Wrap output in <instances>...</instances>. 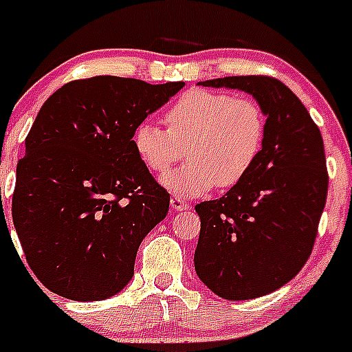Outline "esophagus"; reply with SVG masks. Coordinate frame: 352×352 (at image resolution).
I'll use <instances>...</instances> for the list:
<instances>
[{
	"label": "esophagus",
	"mask_w": 352,
	"mask_h": 352,
	"mask_svg": "<svg viewBox=\"0 0 352 352\" xmlns=\"http://www.w3.org/2000/svg\"><path fill=\"white\" fill-rule=\"evenodd\" d=\"M170 208H173L174 211L188 210V203H186L185 199H182V197H173L170 199Z\"/></svg>",
	"instance_id": "obj_1"
}]
</instances>
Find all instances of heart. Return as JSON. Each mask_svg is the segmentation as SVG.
<instances>
[{
    "label": "heart",
    "instance_id": "heart-1",
    "mask_svg": "<svg viewBox=\"0 0 352 352\" xmlns=\"http://www.w3.org/2000/svg\"><path fill=\"white\" fill-rule=\"evenodd\" d=\"M167 129L141 121L133 130V148L149 170L164 174L170 192L186 197L238 185L254 169L266 139V116L247 96L226 91H186L166 111Z\"/></svg>",
    "mask_w": 352,
    "mask_h": 352
}]
</instances>
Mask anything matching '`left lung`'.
Listing matches in <instances>:
<instances>
[{
	"instance_id": "left-lung-1",
	"label": "left lung",
	"mask_w": 352,
	"mask_h": 352,
	"mask_svg": "<svg viewBox=\"0 0 352 352\" xmlns=\"http://www.w3.org/2000/svg\"><path fill=\"white\" fill-rule=\"evenodd\" d=\"M256 98L266 139L254 169L214 201L197 204V276L223 300L280 289L312 254L328 194L324 142L301 100L278 79L222 77L199 82Z\"/></svg>"
}]
</instances>
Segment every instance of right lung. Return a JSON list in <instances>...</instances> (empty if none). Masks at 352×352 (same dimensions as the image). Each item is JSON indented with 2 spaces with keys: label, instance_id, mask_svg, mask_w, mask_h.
I'll return each instance as SVG.
<instances>
[{
  "label": "right lung",
  "instance_id": "right-lung-1",
  "mask_svg": "<svg viewBox=\"0 0 352 352\" xmlns=\"http://www.w3.org/2000/svg\"><path fill=\"white\" fill-rule=\"evenodd\" d=\"M183 86L96 76L42 105L17 164L12 219L49 291L100 301L130 282L139 245L170 201L135 153L133 130Z\"/></svg>",
  "mask_w": 352,
  "mask_h": 352
}]
</instances>
